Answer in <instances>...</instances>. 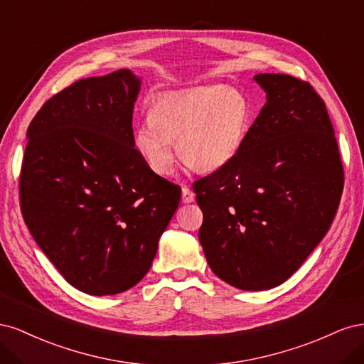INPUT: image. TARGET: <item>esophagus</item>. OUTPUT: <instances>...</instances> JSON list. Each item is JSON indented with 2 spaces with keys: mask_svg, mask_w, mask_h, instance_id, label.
<instances>
[{
  "mask_svg": "<svg viewBox=\"0 0 364 364\" xmlns=\"http://www.w3.org/2000/svg\"><path fill=\"white\" fill-rule=\"evenodd\" d=\"M194 193L188 188V186H182V202L183 203H191L194 202Z\"/></svg>",
  "mask_w": 364,
  "mask_h": 364,
  "instance_id": "esophagus-1",
  "label": "esophagus"
}]
</instances>
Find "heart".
<instances>
[{"label": "heart", "instance_id": "1", "mask_svg": "<svg viewBox=\"0 0 364 364\" xmlns=\"http://www.w3.org/2000/svg\"><path fill=\"white\" fill-rule=\"evenodd\" d=\"M249 103L230 87L203 86L156 97L134 129V147L158 176L173 170L176 150L188 167L213 171L238 153L249 126Z\"/></svg>", "mask_w": 364, "mask_h": 364}]
</instances>
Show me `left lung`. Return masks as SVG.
<instances>
[{
    "mask_svg": "<svg viewBox=\"0 0 364 364\" xmlns=\"http://www.w3.org/2000/svg\"><path fill=\"white\" fill-rule=\"evenodd\" d=\"M266 92L234 159L194 183L199 241L209 267L232 287L261 291L287 281L321 243L343 191L326 106L287 74L253 75Z\"/></svg>",
    "mask_w": 364,
    "mask_h": 364,
    "instance_id": "1",
    "label": "left lung"
}]
</instances>
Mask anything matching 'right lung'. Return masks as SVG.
Returning <instances> with one entry per match:
<instances>
[{"instance_id":"right-lung-1","label":"right lung","mask_w":364,"mask_h":364,"mask_svg":"<svg viewBox=\"0 0 364 364\" xmlns=\"http://www.w3.org/2000/svg\"><path fill=\"white\" fill-rule=\"evenodd\" d=\"M141 77L118 70L73 83L27 130L19 197L38 246L73 287L123 293L150 270L181 188L134 147Z\"/></svg>"}]
</instances>
